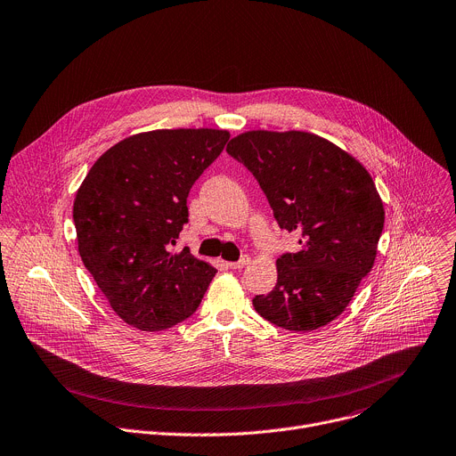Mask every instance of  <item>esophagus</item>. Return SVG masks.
I'll return each instance as SVG.
<instances>
[{
	"instance_id": "1",
	"label": "esophagus",
	"mask_w": 456,
	"mask_h": 456,
	"mask_svg": "<svg viewBox=\"0 0 456 456\" xmlns=\"http://www.w3.org/2000/svg\"><path fill=\"white\" fill-rule=\"evenodd\" d=\"M247 264H249V256H243L238 262H229L227 267H231V269H243Z\"/></svg>"
}]
</instances>
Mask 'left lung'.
Segmentation results:
<instances>
[{
	"label": "left lung",
	"mask_w": 456,
	"mask_h": 456,
	"mask_svg": "<svg viewBox=\"0 0 456 456\" xmlns=\"http://www.w3.org/2000/svg\"><path fill=\"white\" fill-rule=\"evenodd\" d=\"M227 152L260 183L280 225L300 249L276 260L278 280L253 305L267 322L297 333L340 316L372 269L384 203L363 165L316 134L249 131Z\"/></svg>",
	"instance_id": "left-lung-1"
}]
</instances>
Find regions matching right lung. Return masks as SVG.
Here are the masks:
<instances>
[{"instance_id": "right-lung-1", "label": "right lung", "mask_w": 456, "mask_h": 456, "mask_svg": "<svg viewBox=\"0 0 456 456\" xmlns=\"http://www.w3.org/2000/svg\"><path fill=\"white\" fill-rule=\"evenodd\" d=\"M227 131L159 129L121 140L74 200L77 251L114 313L142 330L169 329L200 305L216 269L173 245L187 196L220 156Z\"/></svg>"}]
</instances>
